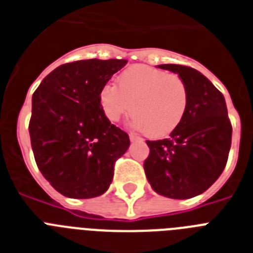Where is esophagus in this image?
Returning <instances> with one entry per match:
<instances>
[{
	"label": "esophagus",
	"instance_id": "1",
	"mask_svg": "<svg viewBox=\"0 0 253 253\" xmlns=\"http://www.w3.org/2000/svg\"><path fill=\"white\" fill-rule=\"evenodd\" d=\"M130 140L131 141H143V139L139 136H136L135 133H130Z\"/></svg>",
	"mask_w": 253,
	"mask_h": 253
}]
</instances>
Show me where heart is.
<instances>
[{
    "label": "heart",
    "instance_id": "obj_1",
    "mask_svg": "<svg viewBox=\"0 0 253 253\" xmlns=\"http://www.w3.org/2000/svg\"><path fill=\"white\" fill-rule=\"evenodd\" d=\"M98 100L109 121L117 122L132 110L133 126L149 136L161 137L183 121L188 88L176 74L137 65L121 74L118 85L104 84Z\"/></svg>",
    "mask_w": 253,
    "mask_h": 253
}]
</instances>
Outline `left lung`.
Returning a JSON list of instances; mask_svg holds the SVG:
<instances>
[{
	"label": "left lung",
	"mask_w": 253,
	"mask_h": 253,
	"mask_svg": "<svg viewBox=\"0 0 253 253\" xmlns=\"http://www.w3.org/2000/svg\"><path fill=\"white\" fill-rule=\"evenodd\" d=\"M178 74L188 88L183 121L168 139L147 140L144 161L148 182L157 194L190 199L203 194L225 169L233 127L223 94L198 70L182 65H160Z\"/></svg>",
	"instance_id": "8db88e82"
}]
</instances>
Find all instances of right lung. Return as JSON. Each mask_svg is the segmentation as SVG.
<instances>
[{"label": "right lung", "instance_id": "right-lung-1", "mask_svg": "<svg viewBox=\"0 0 253 253\" xmlns=\"http://www.w3.org/2000/svg\"><path fill=\"white\" fill-rule=\"evenodd\" d=\"M126 59L61 65L32 96L31 145L39 170L63 196L91 199L109 188L114 164L130 147L127 132L102 112L98 94Z\"/></svg>", "mask_w": 253, "mask_h": 253}]
</instances>
